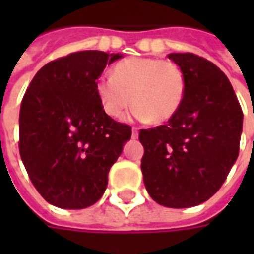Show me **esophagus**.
Returning <instances> with one entry per match:
<instances>
[{
    "mask_svg": "<svg viewBox=\"0 0 254 254\" xmlns=\"http://www.w3.org/2000/svg\"><path fill=\"white\" fill-rule=\"evenodd\" d=\"M137 137H138L137 127H133V129H132V138H137Z\"/></svg>",
    "mask_w": 254,
    "mask_h": 254,
    "instance_id": "1",
    "label": "esophagus"
}]
</instances>
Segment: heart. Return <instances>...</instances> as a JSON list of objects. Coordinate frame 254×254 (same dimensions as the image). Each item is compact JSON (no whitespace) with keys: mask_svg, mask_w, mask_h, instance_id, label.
<instances>
[{"mask_svg":"<svg viewBox=\"0 0 254 254\" xmlns=\"http://www.w3.org/2000/svg\"><path fill=\"white\" fill-rule=\"evenodd\" d=\"M96 94L103 110L113 118H120L133 102L136 118L165 122L181 107L185 77L173 61L132 57L117 64L113 74L98 78Z\"/></svg>","mask_w":254,"mask_h":254,"instance_id":"b5f03b06","label":"heart"}]
</instances>
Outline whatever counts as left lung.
I'll return each mask as SVG.
<instances>
[{
    "instance_id": "1",
    "label": "left lung",
    "mask_w": 254,
    "mask_h": 254,
    "mask_svg": "<svg viewBox=\"0 0 254 254\" xmlns=\"http://www.w3.org/2000/svg\"><path fill=\"white\" fill-rule=\"evenodd\" d=\"M181 67L185 95L166 125L141 129L144 185L155 201L188 208L220 189L240 154L242 109L215 64L193 53H171Z\"/></svg>"
}]
</instances>
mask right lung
<instances>
[{"instance_id":"1","label":"right lung","mask_w":254,"mask_h":254,"mask_svg":"<svg viewBox=\"0 0 254 254\" xmlns=\"http://www.w3.org/2000/svg\"><path fill=\"white\" fill-rule=\"evenodd\" d=\"M85 50L46 64L25 91L19 117V149L41 196L64 209H81L103 196L110 167L132 127L103 110L96 80L121 58Z\"/></svg>"}]
</instances>
